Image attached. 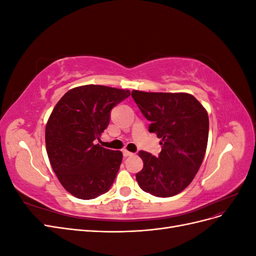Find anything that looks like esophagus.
Segmentation results:
<instances>
[{
  "label": "esophagus",
  "instance_id": "1",
  "mask_svg": "<svg viewBox=\"0 0 256 256\" xmlns=\"http://www.w3.org/2000/svg\"><path fill=\"white\" fill-rule=\"evenodd\" d=\"M122 154H124V156H125V157H128V156H132V152H129V150H122Z\"/></svg>",
  "mask_w": 256,
  "mask_h": 256
}]
</instances>
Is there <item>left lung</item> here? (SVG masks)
<instances>
[{"label":"left lung","mask_w":256,"mask_h":256,"mask_svg":"<svg viewBox=\"0 0 256 256\" xmlns=\"http://www.w3.org/2000/svg\"><path fill=\"white\" fill-rule=\"evenodd\" d=\"M132 98L150 122V132L160 138L158 157L138 152L144 166L136 178L141 189L158 198L184 190L202 164L208 141L205 108L188 92H154L134 90Z\"/></svg>","instance_id":"1"}]
</instances>
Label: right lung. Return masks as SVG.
Wrapping results in <instances>:
<instances>
[{"instance_id": "right-lung-1", "label": "right lung", "mask_w": 256, "mask_h": 256, "mask_svg": "<svg viewBox=\"0 0 256 256\" xmlns=\"http://www.w3.org/2000/svg\"><path fill=\"white\" fill-rule=\"evenodd\" d=\"M129 95V90L82 85L69 90L50 114L44 136L50 164L74 198L92 200L111 188L122 154L95 142L109 125L112 108Z\"/></svg>"}]
</instances>
